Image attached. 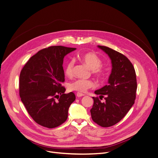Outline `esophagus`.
Wrapping results in <instances>:
<instances>
[{"instance_id":"1","label":"esophagus","mask_w":158,"mask_h":158,"mask_svg":"<svg viewBox=\"0 0 158 158\" xmlns=\"http://www.w3.org/2000/svg\"><path fill=\"white\" fill-rule=\"evenodd\" d=\"M76 95H77V97H78V98H81V97H83V96L85 95V94H82V93H80V92H77Z\"/></svg>"}]
</instances>
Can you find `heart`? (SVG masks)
I'll list each match as a JSON object with an SVG mask.
<instances>
[{
	"label": "heart",
	"mask_w": 158,
	"mask_h": 158,
	"mask_svg": "<svg viewBox=\"0 0 158 158\" xmlns=\"http://www.w3.org/2000/svg\"><path fill=\"white\" fill-rule=\"evenodd\" d=\"M78 58L81 62L85 64L92 72L99 77H103L105 75V71L101 67L102 66V60L92 52H88L78 56ZM74 61L70 60L67 63L65 67V73L68 76H72L73 74V69ZM95 83L90 79H79L75 80L68 85V89L71 91H77L80 93L86 92L88 89L94 88Z\"/></svg>",
	"instance_id": "1"
}]
</instances>
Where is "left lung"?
Returning a JSON list of instances; mask_svg holds the SVG:
<instances>
[{
	"mask_svg": "<svg viewBox=\"0 0 158 158\" xmlns=\"http://www.w3.org/2000/svg\"><path fill=\"white\" fill-rule=\"evenodd\" d=\"M105 52L112 63V72L108 85L95 91L106 101L94 98L90 110L92 120L99 126L109 127L115 125L125 117L134 104L137 90L136 75L129 59L122 53L108 47L98 46Z\"/></svg>",
	"mask_w": 158,
	"mask_h": 158,
	"instance_id": "1",
	"label": "left lung"
}]
</instances>
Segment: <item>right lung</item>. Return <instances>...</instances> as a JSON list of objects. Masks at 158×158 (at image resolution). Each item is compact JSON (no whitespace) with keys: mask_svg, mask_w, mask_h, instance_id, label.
<instances>
[{"mask_svg":"<svg viewBox=\"0 0 158 158\" xmlns=\"http://www.w3.org/2000/svg\"><path fill=\"white\" fill-rule=\"evenodd\" d=\"M75 48L53 46L39 51L26 63L20 73V99L39 125L56 128L65 122L75 101L73 92L64 94L63 67L65 56Z\"/></svg>","mask_w":158,"mask_h":158,"instance_id":"right-lung-1","label":"right lung"}]
</instances>
